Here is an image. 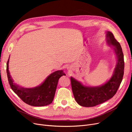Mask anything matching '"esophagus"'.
<instances>
[{
  "label": "esophagus",
  "instance_id": "esophagus-1",
  "mask_svg": "<svg viewBox=\"0 0 132 132\" xmlns=\"http://www.w3.org/2000/svg\"><path fill=\"white\" fill-rule=\"evenodd\" d=\"M67 70L68 71H72V67H71V66H69V67H67Z\"/></svg>",
  "mask_w": 132,
  "mask_h": 132
}]
</instances>
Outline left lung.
I'll list each match as a JSON object with an SVG mask.
<instances>
[{
  "label": "left lung",
  "instance_id": "obj_1",
  "mask_svg": "<svg viewBox=\"0 0 132 132\" xmlns=\"http://www.w3.org/2000/svg\"><path fill=\"white\" fill-rule=\"evenodd\" d=\"M106 39L108 45L113 47L117 58V65L110 80L101 86L94 87L85 86L73 77H71L74 98L81 106L94 107L109 100L115 95L122 81L124 75V60L121 47L111 32H107Z\"/></svg>",
  "mask_w": 132,
  "mask_h": 132
}]
</instances>
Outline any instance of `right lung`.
Returning a JSON list of instances; mask_svg holds the SVG:
<instances>
[{
  "label": "right lung",
  "mask_w": 132,
  "mask_h": 132,
  "mask_svg": "<svg viewBox=\"0 0 132 132\" xmlns=\"http://www.w3.org/2000/svg\"><path fill=\"white\" fill-rule=\"evenodd\" d=\"M8 59L7 63L6 71L9 84L12 90L25 103L30 106L42 107L51 103L54 100L57 86L59 78L66 75L63 70L57 71L50 74L39 85L33 88H24L16 84L10 75L8 70Z\"/></svg>",
  "instance_id": "1"
}]
</instances>
